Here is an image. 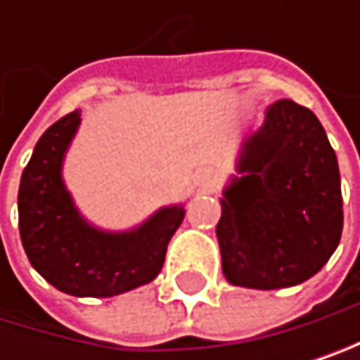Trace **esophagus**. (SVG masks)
Here are the masks:
<instances>
[{
  "label": "esophagus",
  "mask_w": 360,
  "mask_h": 360,
  "mask_svg": "<svg viewBox=\"0 0 360 360\" xmlns=\"http://www.w3.org/2000/svg\"><path fill=\"white\" fill-rule=\"evenodd\" d=\"M212 181H214V170H210V168L198 170V184L200 186H210Z\"/></svg>",
  "instance_id": "34e87169"
}]
</instances>
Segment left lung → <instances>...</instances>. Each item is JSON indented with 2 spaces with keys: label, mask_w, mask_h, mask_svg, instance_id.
Here are the masks:
<instances>
[{
  "label": "left lung",
  "mask_w": 360,
  "mask_h": 360,
  "mask_svg": "<svg viewBox=\"0 0 360 360\" xmlns=\"http://www.w3.org/2000/svg\"><path fill=\"white\" fill-rule=\"evenodd\" d=\"M216 235L231 285L281 289L317 274L343 229L337 155L317 116L278 99L246 140Z\"/></svg>",
  "instance_id": "8db88e82"
}]
</instances>
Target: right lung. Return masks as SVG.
<instances>
[{"mask_svg":"<svg viewBox=\"0 0 360 360\" xmlns=\"http://www.w3.org/2000/svg\"><path fill=\"white\" fill-rule=\"evenodd\" d=\"M82 112L62 116L40 136L19 186V233L34 270L71 296L108 298L153 281L184 207H166L131 233L88 226L62 184V158Z\"/></svg>","mask_w":360,"mask_h":360,"instance_id":"right-lung-1","label":"right lung"}]
</instances>
